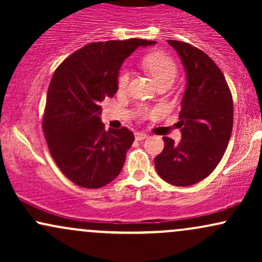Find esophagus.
<instances>
[{
  "label": "esophagus",
  "instance_id": "34e87169",
  "mask_svg": "<svg viewBox=\"0 0 262 262\" xmlns=\"http://www.w3.org/2000/svg\"><path fill=\"white\" fill-rule=\"evenodd\" d=\"M148 138V134L146 133H135V139L137 140H144Z\"/></svg>",
  "mask_w": 262,
  "mask_h": 262
}]
</instances>
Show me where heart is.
Listing matches in <instances>:
<instances>
[{
  "label": "heart",
  "mask_w": 262,
  "mask_h": 262,
  "mask_svg": "<svg viewBox=\"0 0 262 262\" xmlns=\"http://www.w3.org/2000/svg\"><path fill=\"white\" fill-rule=\"evenodd\" d=\"M143 65L154 77L158 85L169 82L172 83L177 76V65L172 58L164 53H151L143 60ZM130 81V70L123 68L118 74V87L121 90L127 89Z\"/></svg>",
  "instance_id": "heart-1"
}]
</instances>
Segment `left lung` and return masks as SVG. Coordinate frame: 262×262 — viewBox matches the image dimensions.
Returning a JSON list of instances; mask_svg holds the SVG:
<instances>
[{"instance_id": "1", "label": "left lung", "mask_w": 262, "mask_h": 262, "mask_svg": "<svg viewBox=\"0 0 262 262\" xmlns=\"http://www.w3.org/2000/svg\"><path fill=\"white\" fill-rule=\"evenodd\" d=\"M185 68L187 83L177 123L182 139L164 137V150L154 159L159 176L173 186L202 181L223 158L233 129V97L221 69L188 43L167 40Z\"/></svg>"}]
</instances>
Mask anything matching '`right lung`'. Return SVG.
Listing matches in <instances>:
<instances>
[{"label":"right lung","mask_w":262,"mask_h":262,"mask_svg":"<svg viewBox=\"0 0 262 262\" xmlns=\"http://www.w3.org/2000/svg\"><path fill=\"white\" fill-rule=\"evenodd\" d=\"M155 43L137 38L90 43L54 73L43 130L54 161L75 185L101 188L121 173L134 134L125 127L104 130L101 103L118 91L123 61L137 48Z\"/></svg>","instance_id":"right-lung-1"}]
</instances>
